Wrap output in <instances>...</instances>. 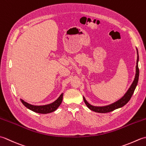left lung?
<instances>
[{
  "mask_svg": "<svg viewBox=\"0 0 146 146\" xmlns=\"http://www.w3.org/2000/svg\"><path fill=\"white\" fill-rule=\"evenodd\" d=\"M137 50V63H136V66H135V75L134 81H133L131 85L126 92L125 94L123 95L122 97H121L119 100L113 102V103L105 105V106H94L91 104H90L88 102L86 101L85 97L83 96V100H84L86 106L88 107L89 109L91 110L95 111L97 113H108L110 111H113L117 108H119L122 107L123 106L128 103V102L130 100V99L132 97V96L134 94L135 89L137 86L138 80H139V70L138 67V62H139V53L137 48H136Z\"/></svg>",
  "mask_w": 146,
  "mask_h": 146,
  "instance_id": "obj_1",
  "label": "left lung"
}]
</instances>
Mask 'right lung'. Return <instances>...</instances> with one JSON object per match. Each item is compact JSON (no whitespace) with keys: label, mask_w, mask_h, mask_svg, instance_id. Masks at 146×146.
Here are the masks:
<instances>
[{"label":"right lung","mask_w":146,"mask_h":146,"mask_svg":"<svg viewBox=\"0 0 146 146\" xmlns=\"http://www.w3.org/2000/svg\"><path fill=\"white\" fill-rule=\"evenodd\" d=\"M63 93H62L60 97H59L54 102H52V103L44 105H34L27 103V102H25L21 98L20 100L24 106L28 108V109L35 111V112L36 113L46 114L51 113L52 111H54L57 109L61 104L62 100H63Z\"/></svg>","instance_id":"obj_1"}]
</instances>
